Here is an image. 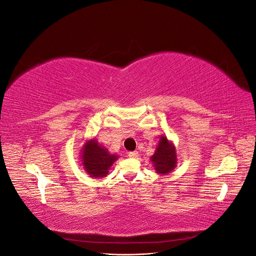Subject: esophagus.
<instances>
[{"instance_id":"34e87169","label":"esophagus","mask_w":256,"mask_h":256,"mask_svg":"<svg viewBox=\"0 0 256 256\" xmlns=\"http://www.w3.org/2000/svg\"><path fill=\"white\" fill-rule=\"evenodd\" d=\"M128 156L130 158H136V157H138V152H129Z\"/></svg>"}]
</instances>
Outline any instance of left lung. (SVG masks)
I'll list each match as a JSON object with an SVG mask.
<instances>
[{
  "label": "left lung",
  "mask_w": 256,
  "mask_h": 256,
  "mask_svg": "<svg viewBox=\"0 0 256 256\" xmlns=\"http://www.w3.org/2000/svg\"><path fill=\"white\" fill-rule=\"evenodd\" d=\"M150 160L154 164V170L160 174L170 173L176 166L177 158L175 147L168 142L166 136L160 138L159 145Z\"/></svg>",
  "instance_id": "1"
}]
</instances>
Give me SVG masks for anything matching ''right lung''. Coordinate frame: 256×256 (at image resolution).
<instances>
[{"instance_id":"add662e5","label":"right lung","mask_w":256,"mask_h":256,"mask_svg":"<svg viewBox=\"0 0 256 256\" xmlns=\"http://www.w3.org/2000/svg\"><path fill=\"white\" fill-rule=\"evenodd\" d=\"M116 159L118 157L115 154H111L96 140L86 142L83 147L82 164L92 177H104Z\"/></svg>"}]
</instances>
